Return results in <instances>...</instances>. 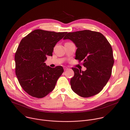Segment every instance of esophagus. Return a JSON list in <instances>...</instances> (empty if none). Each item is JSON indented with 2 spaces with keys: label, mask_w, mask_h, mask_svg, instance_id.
<instances>
[{
  "label": "esophagus",
  "mask_w": 130,
  "mask_h": 130,
  "mask_svg": "<svg viewBox=\"0 0 130 130\" xmlns=\"http://www.w3.org/2000/svg\"><path fill=\"white\" fill-rule=\"evenodd\" d=\"M68 68L67 67H64V70L65 71V70H68Z\"/></svg>",
  "instance_id": "esophagus-1"
}]
</instances>
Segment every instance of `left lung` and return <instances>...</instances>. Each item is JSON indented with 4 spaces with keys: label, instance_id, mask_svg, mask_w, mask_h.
<instances>
[{
    "label": "left lung",
    "instance_id": "obj_1",
    "mask_svg": "<svg viewBox=\"0 0 130 130\" xmlns=\"http://www.w3.org/2000/svg\"><path fill=\"white\" fill-rule=\"evenodd\" d=\"M64 40H71L77 47L75 59L83 61L85 71L72 68V90L79 96L89 98L100 93L110 79L114 64L112 47L101 33L90 30L68 32Z\"/></svg>",
    "mask_w": 130,
    "mask_h": 130
}]
</instances>
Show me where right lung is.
<instances>
[{"instance_id": "right-lung-1", "label": "right lung", "mask_w": 130, "mask_h": 130, "mask_svg": "<svg viewBox=\"0 0 130 130\" xmlns=\"http://www.w3.org/2000/svg\"><path fill=\"white\" fill-rule=\"evenodd\" d=\"M67 33L36 29L21 40L15 56V72L20 86L29 95L41 99L54 89L63 68L50 67L44 62Z\"/></svg>"}]
</instances>
